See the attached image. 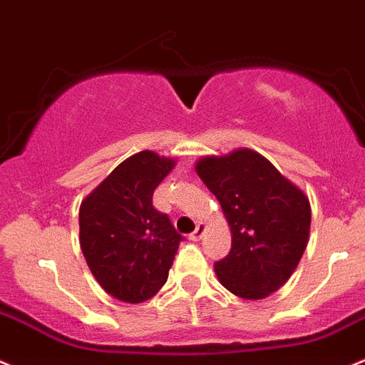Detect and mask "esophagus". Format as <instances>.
<instances>
[{
	"label": "esophagus",
	"instance_id": "esophagus-1",
	"mask_svg": "<svg viewBox=\"0 0 365 365\" xmlns=\"http://www.w3.org/2000/svg\"><path fill=\"white\" fill-rule=\"evenodd\" d=\"M205 232H207V226L201 225V222H200V225L196 226V230H194V232L189 235V239H190V240H200L201 237L205 235Z\"/></svg>",
	"mask_w": 365,
	"mask_h": 365
}]
</instances>
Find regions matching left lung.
Instances as JSON below:
<instances>
[{
  "mask_svg": "<svg viewBox=\"0 0 365 365\" xmlns=\"http://www.w3.org/2000/svg\"><path fill=\"white\" fill-rule=\"evenodd\" d=\"M196 173L217 197L232 233V250L214 264L215 277L239 298H267L292 277L305 253L309 196L250 148L205 155Z\"/></svg>",
  "mask_w": 365,
  "mask_h": 365,
  "instance_id": "1",
  "label": "left lung"
}]
</instances>
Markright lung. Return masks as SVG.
I'll return each instance as SVG.
<instances>
[{"mask_svg": "<svg viewBox=\"0 0 365 365\" xmlns=\"http://www.w3.org/2000/svg\"><path fill=\"white\" fill-rule=\"evenodd\" d=\"M175 165V158L139 151L81 201V253L101 289L119 302H146L168 282L182 237L151 197Z\"/></svg>", "mask_w": 365, "mask_h": 365, "instance_id": "1", "label": "right lung"}]
</instances>
